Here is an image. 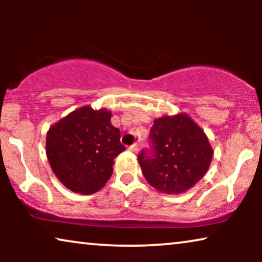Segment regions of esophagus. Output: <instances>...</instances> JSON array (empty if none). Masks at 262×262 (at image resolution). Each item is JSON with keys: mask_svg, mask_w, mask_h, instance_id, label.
<instances>
[{"mask_svg": "<svg viewBox=\"0 0 262 262\" xmlns=\"http://www.w3.org/2000/svg\"><path fill=\"white\" fill-rule=\"evenodd\" d=\"M138 150H139L138 144H134V145L128 146V151H131V152H134V154H137Z\"/></svg>", "mask_w": 262, "mask_h": 262, "instance_id": "1", "label": "esophagus"}]
</instances>
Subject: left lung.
Listing matches in <instances>:
<instances>
[{
    "instance_id": "obj_1",
    "label": "left lung",
    "mask_w": 262,
    "mask_h": 262,
    "mask_svg": "<svg viewBox=\"0 0 262 262\" xmlns=\"http://www.w3.org/2000/svg\"><path fill=\"white\" fill-rule=\"evenodd\" d=\"M150 141L152 150L139 154V166L149 185L166 194H181L192 188L212 161L209 138L186 113L154 120Z\"/></svg>"
}]
</instances>
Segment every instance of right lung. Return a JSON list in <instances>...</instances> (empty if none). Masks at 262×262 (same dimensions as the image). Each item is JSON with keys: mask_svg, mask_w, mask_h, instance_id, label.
<instances>
[{"mask_svg": "<svg viewBox=\"0 0 262 262\" xmlns=\"http://www.w3.org/2000/svg\"><path fill=\"white\" fill-rule=\"evenodd\" d=\"M112 112L83 106L49 128L46 156L57 179L70 191L93 194L113 173L114 159L123 152Z\"/></svg>", "mask_w": 262, "mask_h": 262, "instance_id": "add662e5", "label": "right lung"}]
</instances>
